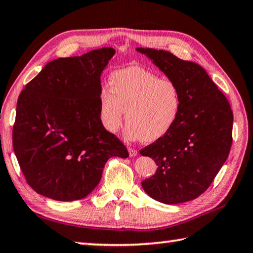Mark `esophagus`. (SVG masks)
I'll return each instance as SVG.
<instances>
[{"label":"esophagus","instance_id":"1","mask_svg":"<svg viewBox=\"0 0 253 253\" xmlns=\"http://www.w3.org/2000/svg\"><path fill=\"white\" fill-rule=\"evenodd\" d=\"M128 153H129L130 157H134V156L137 155V151L134 148H128Z\"/></svg>","mask_w":253,"mask_h":253}]
</instances>
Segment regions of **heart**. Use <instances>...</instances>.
<instances>
[{
	"label": "heart",
	"instance_id": "heart-1",
	"mask_svg": "<svg viewBox=\"0 0 253 253\" xmlns=\"http://www.w3.org/2000/svg\"><path fill=\"white\" fill-rule=\"evenodd\" d=\"M109 81L110 89L99 93V117L107 130L121 128L126 110L128 138L155 142L172 129L181 110V93L173 81L137 66L114 71Z\"/></svg>",
	"mask_w": 253,
	"mask_h": 253
}]
</instances>
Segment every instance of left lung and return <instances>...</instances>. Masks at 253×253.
Masks as SVG:
<instances>
[{
	"label": "left lung",
	"instance_id": "left-lung-1",
	"mask_svg": "<svg viewBox=\"0 0 253 253\" xmlns=\"http://www.w3.org/2000/svg\"><path fill=\"white\" fill-rule=\"evenodd\" d=\"M136 50L151 59L181 93V110L172 129L140 149L157 165L142 186L164 204L194 200L208 190L229 156L233 125L230 104L198 63L164 50Z\"/></svg>",
	"mask_w": 253,
	"mask_h": 253
}]
</instances>
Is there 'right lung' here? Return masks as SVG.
I'll list each match as a JSON object with an SVG mask.
<instances>
[{
	"label": "right lung",
	"mask_w": 253,
	"mask_h": 253,
	"mask_svg": "<svg viewBox=\"0 0 253 253\" xmlns=\"http://www.w3.org/2000/svg\"><path fill=\"white\" fill-rule=\"evenodd\" d=\"M113 48L46 63L25 85L16 105L13 149L37 193L62 202L95 190L111 156L128 157L99 117L100 77Z\"/></svg>",
	"instance_id": "right-lung-1"
}]
</instances>
